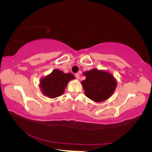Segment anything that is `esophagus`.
I'll use <instances>...</instances> for the list:
<instances>
[{"label":"esophagus","mask_w":152,"mask_h":152,"mask_svg":"<svg viewBox=\"0 0 152 152\" xmlns=\"http://www.w3.org/2000/svg\"><path fill=\"white\" fill-rule=\"evenodd\" d=\"M75 77L76 78V79H79L80 78V74H78V73H76V74H75Z\"/></svg>","instance_id":"34e87169"}]
</instances>
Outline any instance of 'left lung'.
Masks as SVG:
<instances>
[{
    "mask_svg": "<svg viewBox=\"0 0 152 152\" xmlns=\"http://www.w3.org/2000/svg\"><path fill=\"white\" fill-rule=\"evenodd\" d=\"M86 80L81 83L86 96L95 102H102L114 92L117 82L111 74L92 69L84 73Z\"/></svg>",
    "mask_w": 152,
    "mask_h": 152,
    "instance_id": "1",
    "label": "left lung"
}]
</instances>
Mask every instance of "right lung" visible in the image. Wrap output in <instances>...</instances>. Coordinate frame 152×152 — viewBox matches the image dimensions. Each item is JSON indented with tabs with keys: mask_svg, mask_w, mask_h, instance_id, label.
I'll return each instance as SVG.
<instances>
[{
	"mask_svg": "<svg viewBox=\"0 0 152 152\" xmlns=\"http://www.w3.org/2000/svg\"><path fill=\"white\" fill-rule=\"evenodd\" d=\"M74 78L75 77L72 74H65L62 71L55 69L50 74L41 80L42 92L50 98L60 96L64 93L68 82Z\"/></svg>",
	"mask_w": 152,
	"mask_h": 152,
	"instance_id": "add662e5",
	"label": "right lung"
}]
</instances>
